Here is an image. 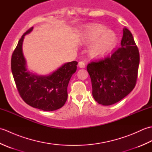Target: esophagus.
Returning <instances> with one entry per match:
<instances>
[{"mask_svg": "<svg viewBox=\"0 0 152 152\" xmlns=\"http://www.w3.org/2000/svg\"><path fill=\"white\" fill-rule=\"evenodd\" d=\"M78 66L80 68H82V69H83V68H85L86 66V63L84 61H80V62L78 63Z\"/></svg>", "mask_w": 152, "mask_h": 152, "instance_id": "esophagus-1", "label": "esophagus"}]
</instances>
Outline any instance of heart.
Returning <instances> with one entry per match:
<instances>
[{"instance_id": "b5f03b06", "label": "heart", "mask_w": 152, "mask_h": 152, "mask_svg": "<svg viewBox=\"0 0 152 152\" xmlns=\"http://www.w3.org/2000/svg\"><path fill=\"white\" fill-rule=\"evenodd\" d=\"M80 40L84 44L95 41L90 49V53L93 57L105 56L114 49L118 42L115 33L100 24H92L86 27Z\"/></svg>"}]
</instances>
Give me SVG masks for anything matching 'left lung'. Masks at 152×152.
Wrapping results in <instances>:
<instances>
[{
    "mask_svg": "<svg viewBox=\"0 0 152 152\" xmlns=\"http://www.w3.org/2000/svg\"><path fill=\"white\" fill-rule=\"evenodd\" d=\"M123 32L121 47L110 56L91 61L87 66L93 98L104 106L121 101L133 91L137 83L139 51L131 32L125 27Z\"/></svg>",
    "mask_w": 152,
    "mask_h": 152,
    "instance_id": "obj_1",
    "label": "left lung"
}]
</instances>
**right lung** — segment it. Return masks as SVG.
<instances>
[{"instance_id":"1","label":"right lung","mask_w":152,"mask_h":152,"mask_svg":"<svg viewBox=\"0 0 152 152\" xmlns=\"http://www.w3.org/2000/svg\"><path fill=\"white\" fill-rule=\"evenodd\" d=\"M30 28L22 35L12 53L11 69L18 91L27 104L44 111H53L63 106L67 100V87L76 72L78 62L64 64L48 76H37L27 72L22 50L24 37L33 30Z\"/></svg>"}]
</instances>
